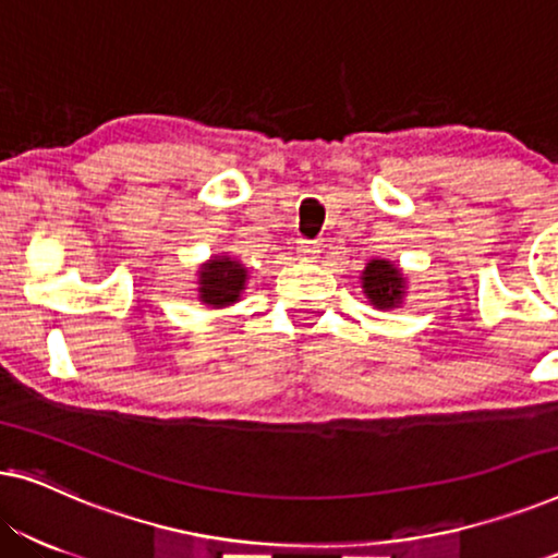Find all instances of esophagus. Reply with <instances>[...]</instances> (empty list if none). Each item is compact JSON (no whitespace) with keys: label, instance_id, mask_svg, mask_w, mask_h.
I'll use <instances>...</instances> for the list:
<instances>
[{"label":"esophagus","instance_id":"obj_1","mask_svg":"<svg viewBox=\"0 0 558 558\" xmlns=\"http://www.w3.org/2000/svg\"><path fill=\"white\" fill-rule=\"evenodd\" d=\"M319 254V246L315 241H300L296 243V256L302 258V262H312V258H317Z\"/></svg>","mask_w":558,"mask_h":558}]
</instances>
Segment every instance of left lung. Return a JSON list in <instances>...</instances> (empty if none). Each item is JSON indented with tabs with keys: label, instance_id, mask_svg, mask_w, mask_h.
<instances>
[{
	"label": "left lung",
	"instance_id": "8db88e82",
	"mask_svg": "<svg viewBox=\"0 0 558 558\" xmlns=\"http://www.w3.org/2000/svg\"><path fill=\"white\" fill-rule=\"evenodd\" d=\"M363 289L376 307H393L401 300V274L388 262H371L363 271Z\"/></svg>",
	"mask_w": 558,
	"mask_h": 558
}]
</instances>
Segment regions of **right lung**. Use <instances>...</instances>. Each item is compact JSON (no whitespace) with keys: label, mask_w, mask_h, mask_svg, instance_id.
Returning a JSON list of instances; mask_svg holds the SVG:
<instances>
[{"label":"right lung","mask_w":558,"mask_h":558,"mask_svg":"<svg viewBox=\"0 0 558 558\" xmlns=\"http://www.w3.org/2000/svg\"><path fill=\"white\" fill-rule=\"evenodd\" d=\"M243 281H246V271H243V266L239 262H231V258H213V262L205 264L201 271V300L213 304V307L231 304L243 289Z\"/></svg>","instance_id":"1"}]
</instances>
